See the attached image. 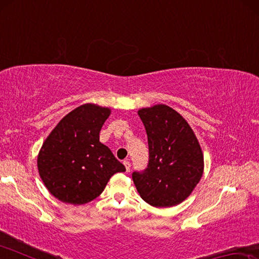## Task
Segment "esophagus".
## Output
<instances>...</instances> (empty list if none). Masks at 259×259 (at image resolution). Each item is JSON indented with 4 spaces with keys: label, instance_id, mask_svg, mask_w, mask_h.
<instances>
[{
    "label": "esophagus",
    "instance_id": "34e87169",
    "mask_svg": "<svg viewBox=\"0 0 259 259\" xmlns=\"http://www.w3.org/2000/svg\"><path fill=\"white\" fill-rule=\"evenodd\" d=\"M123 164L125 165V170H126V171H130V166H131L130 161L124 160V161H123Z\"/></svg>",
    "mask_w": 259,
    "mask_h": 259
}]
</instances>
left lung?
<instances>
[{
	"mask_svg": "<svg viewBox=\"0 0 259 259\" xmlns=\"http://www.w3.org/2000/svg\"><path fill=\"white\" fill-rule=\"evenodd\" d=\"M148 140V163L133 179L142 199L153 207L183 202L203 172V155L185 119L166 105L138 111Z\"/></svg>",
	"mask_w": 259,
	"mask_h": 259,
	"instance_id": "1",
	"label": "left lung"
}]
</instances>
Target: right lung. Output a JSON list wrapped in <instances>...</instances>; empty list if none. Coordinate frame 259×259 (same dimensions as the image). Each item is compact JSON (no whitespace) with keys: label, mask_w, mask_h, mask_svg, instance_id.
Listing matches in <instances>:
<instances>
[{"label":"right lung","mask_w":259,"mask_h":259,"mask_svg":"<svg viewBox=\"0 0 259 259\" xmlns=\"http://www.w3.org/2000/svg\"><path fill=\"white\" fill-rule=\"evenodd\" d=\"M111 114L94 104L77 107L63 117L43 143L38 174L52 195L65 203L84 204L97 198L114 174L125 166L99 142Z\"/></svg>","instance_id":"1"}]
</instances>
